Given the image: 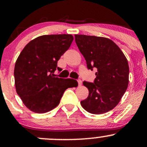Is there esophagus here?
Wrapping results in <instances>:
<instances>
[{"instance_id": "1", "label": "esophagus", "mask_w": 147, "mask_h": 147, "mask_svg": "<svg viewBox=\"0 0 147 147\" xmlns=\"http://www.w3.org/2000/svg\"><path fill=\"white\" fill-rule=\"evenodd\" d=\"M77 82H78V84H79V86L82 85V80H81V79H78V80H77Z\"/></svg>"}]
</instances>
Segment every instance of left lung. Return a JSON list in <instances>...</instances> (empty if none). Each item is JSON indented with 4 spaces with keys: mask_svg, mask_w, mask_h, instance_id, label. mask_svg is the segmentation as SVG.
Masks as SVG:
<instances>
[{
    "mask_svg": "<svg viewBox=\"0 0 147 147\" xmlns=\"http://www.w3.org/2000/svg\"><path fill=\"white\" fill-rule=\"evenodd\" d=\"M75 42L88 68H97L93 83L84 82L89 95L81 105L92 114H102L119 104L129 85V67L120 48L105 37L75 34Z\"/></svg>",
    "mask_w": 147,
    "mask_h": 147,
    "instance_id": "left-lung-1",
    "label": "left lung"
}]
</instances>
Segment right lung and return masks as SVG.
Masks as SVG:
<instances>
[{
  "label": "right lung",
  "mask_w": 147,
  "mask_h": 147,
  "mask_svg": "<svg viewBox=\"0 0 147 147\" xmlns=\"http://www.w3.org/2000/svg\"><path fill=\"white\" fill-rule=\"evenodd\" d=\"M71 34L43 35L32 40L23 49L14 67L16 92L24 105L36 113H45L59 104L64 91L77 87L72 79L55 77L57 61L70 48Z\"/></svg>",
  "instance_id": "obj_1"
}]
</instances>
